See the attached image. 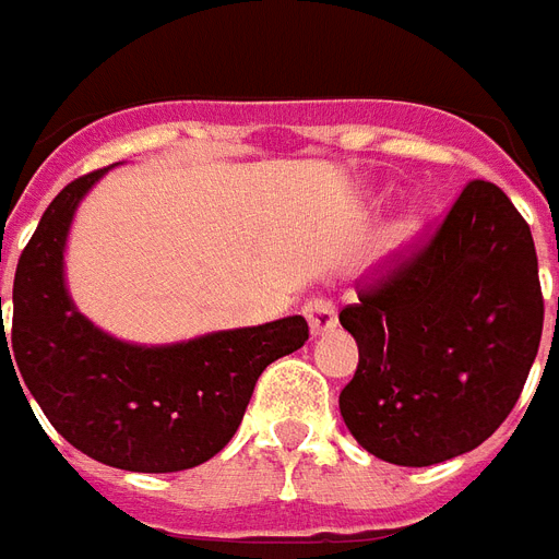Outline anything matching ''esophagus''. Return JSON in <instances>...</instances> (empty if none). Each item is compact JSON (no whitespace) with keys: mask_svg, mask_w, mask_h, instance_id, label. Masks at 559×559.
<instances>
[{"mask_svg":"<svg viewBox=\"0 0 559 559\" xmlns=\"http://www.w3.org/2000/svg\"><path fill=\"white\" fill-rule=\"evenodd\" d=\"M301 310H305L307 322H310V333H313V336L336 328V305H333L331 298H324V296L307 298Z\"/></svg>","mask_w":559,"mask_h":559,"instance_id":"34e87169","label":"esophagus"}]
</instances>
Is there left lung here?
<instances>
[{
  "label": "left lung",
  "mask_w": 559,
  "mask_h": 559,
  "mask_svg": "<svg viewBox=\"0 0 559 559\" xmlns=\"http://www.w3.org/2000/svg\"><path fill=\"white\" fill-rule=\"evenodd\" d=\"M385 263L340 313L359 348L340 412L371 455L429 467L476 450L520 400L543 336L537 249L508 193L473 179Z\"/></svg>",
  "instance_id": "1"
}]
</instances>
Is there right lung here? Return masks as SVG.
I'll return each mask as SVG.
<instances>
[{"label": "right lung", "instance_id": "1", "mask_svg": "<svg viewBox=\"0 0 559 559\" xmlns=\"http://www.w3.org/2000/svg\"><path fill=\"white\" fill-rule=\"evenodd\" d=\"M107 170L57 193L22 249L0 354H13V373L74 450L130 473L191 469L231 441L263 368L301 348L310 331L287 316L147 348L95 328L69 298L63 249L78 202Z\"/></svg>", "mask_w": 559, "mask_h": 559}]
</instances>
